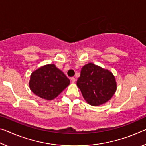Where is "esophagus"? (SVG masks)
I'll return each mask as SVG.
<instances>
[{
	"mask_svg": "<svg viewBox=\"0 0 146 146\" xmlns=\"http://www.w3.org/2000/svg\"><path fill=\"white\" fill-rule=\"evenodd\" d=\"M71 82H72V83H75V81H76L75 78H74V77L71 78Z\"/></svg>",
	"mask_w": 146,
	"mask_h": 146,
	"instance_id": "34e87169",
	"label": "esophagus"
}]
</instances>
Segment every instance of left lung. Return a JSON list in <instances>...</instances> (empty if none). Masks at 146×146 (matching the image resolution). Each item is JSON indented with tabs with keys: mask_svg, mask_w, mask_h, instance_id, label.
Instances as JSON below:
<instances>
[{
	"mask_svg": "<svg viewBox=\"0 0 146 146\" xmlns=\"http://www.w3.org/2000/svg\"><path fill=\"white\" fill-rule=\"evenodd\" d=\"M77 85L85 101L92 106H99L107 102L117 89L112 73L93 63L82 67Z\"/></svg>",
	"mask_w": 146,
	"mask_h": 146,
	"instance_id": "8db88e82",
	"label": "left lung"
}]
</instances>
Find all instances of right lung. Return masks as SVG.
<instances>
[{
	"mask_svg": "<svg viewBox=\"0 0 146 146\" xmlns=\"http://www.w3.org/2000/svg\"><path fill=\"white\" fill-rule=\"evenodd\" d=\"M69 84V78L54 64L45 65L33 71L29 80L31 91L46 100L56 98Z\"/></svg>",
	"mask_w": 146,
	"mask_h": 146,
	"instance_id": "1",
	"label": "right lung"
}]
</instances>
